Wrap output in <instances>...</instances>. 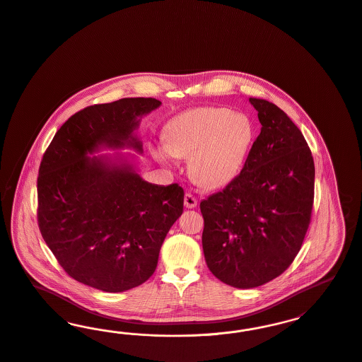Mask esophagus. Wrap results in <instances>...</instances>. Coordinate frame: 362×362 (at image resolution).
Listing matches in <instances>:
<instances>
[{
    "instance_id": "34e87169",
    "label": "esophagus",
    "mask_w": 362,
    "mask_h": 362,
    "mask_svg": "<svg viewBox=\"0 0 362 362\" xmlns=\"http://www.w3.org/2000/svg\"><path fill=\"white\" fill-rule=\"evenodd\" d=\"M197 204H198L197 198H195L192 194L187 192V194L185 195V206H186L187 209H194V207H197Z\"/></svg>"
}]
</instances>
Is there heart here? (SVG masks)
<instances>
[{
    "mask_svg": "<svg viewBox=\"0 0 362 362\" xmlns=\"http://www.w3.org/2000/svg\"><path fill=\"white\" fill-rule=\"evenodd\" d=\"M255 140L256 125L245 113L203 106L171 119L156 155L161 161L189 158L188 173L198 185L221 188L243 173Z\"/></svg>",
    "mask_w": 362,
    "mask_h": 362,
    "instance_id": "1",
    "label": "heart"
}]
</instances>
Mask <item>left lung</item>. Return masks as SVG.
Here are the masks:
<instances>
[{
	"label": "left lung",
	"instance_id": "left-lung-1",
	"mask_svg": "<svg viewBox=\"0 0 362 362\" xmlns=\"http://www.w3.org/2000/svg\"><path fill=\"white\" fill-rule=\"evenodd\" d=\"M260 134L243 173L201 202L204 260L235 288L281 275L299 253L311 221L315 167L302 132L272 102L249 98Z\"/></svg>",
	"mask_w": 362,
	"mask_h": 362
}]
</instances>
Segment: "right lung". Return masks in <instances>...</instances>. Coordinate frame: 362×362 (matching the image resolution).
I'll return each mask as SVG.
<instances>
[{"instance_id":"right-lung-1","label":"right lung","mask_w":362,"mask_h":362,"mask_svg":"<svg viewBox=\"0 0 362 362\" xmlns=\"http://www.w3.org/2000/svg\"><path fill=\"white\" fill-rule=\"evenodd\" d=\"M160 105L122 98L85 107L60 127L40 163V233L67 275L93 288L122 292L146 281L183 213L179 185L145 182L124 156H87L101 146L141 153L134 130Z\"/></svg>"}]
</instances>
